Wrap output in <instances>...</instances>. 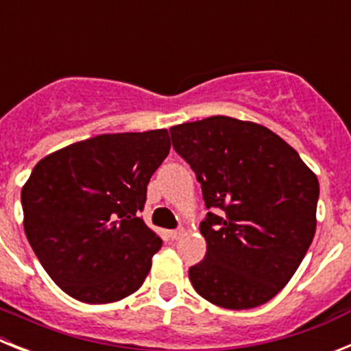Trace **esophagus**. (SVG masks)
Wrapping results in <instances>:
<instances>
[{"label": "esophagus", "instance_id": "obj_1", "mask_svg": "<svg viewBox=\"0 0 351 351\" xmlns=\"http://www.w3.org/2000/svg\"><path fill=\"white\" fill-rule=\"evenodd\" d=\"M182 234H184V230H182V228H178V230H170L169 237L172 239V241H178Z\"/></svg>", "mask_w": 351, "mask_h": 351}]
</instances>
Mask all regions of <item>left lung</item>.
I'll use <instances>...</instances> for the list:
<instances>
[{
	"label": "left lung",
	"mask_w": 351,
	"mask_h": 351,
	"mask_svg": "<svg viewBox=\"0 0 351 351\" xmlns=\"http://www.w3.org/2000/svg\"><path fill=\"white\" fill-rule=\"evenodd\" d=\"M202 186L207 253L190 267L198 295L219 308L269 302L290 281L316 230L320 186L297 151L256 123L213 116L170 128Z\"/></svg>",
	"instance_id": "1"
}]
</instances>
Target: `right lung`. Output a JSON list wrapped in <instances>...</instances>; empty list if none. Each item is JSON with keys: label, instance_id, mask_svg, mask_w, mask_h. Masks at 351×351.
Returning <instances> with one entry per match:
<instances>
[{"label": "right lung", "instance_id": "right-lung-1", "mask_svg": "<svg viewBox=\"0 0 351 351\" xmlns=\"http://www.w3.org/2000/svg\"><path fill=\"white\" fill-rule=\"evenodd\" d=\"M169 151L167 130L105 133L36 163L21 191L24 232L64 293L107 304L142 287L161 239L141 213Z\"/></svg>", "mask_w": 351, "mask_h": 351}]
</instances>
